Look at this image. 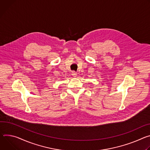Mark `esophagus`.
Here are the masks:
<instances>
[{
	"label": "esophagus",
	"instance_id": "esophagus-1",
	"mask_svg": "<svg viewBox=\"0 0 150 150\" xmlns=\"http://www.w3.org/2000/svg\"><path fill=\"white\" fill-rule=\"evenodd\" d=\"M71 74H72V76H73V77H76L77 76V73L76 72H75V71H73L72 72V73H71Z\"/></svg>",
	"mask_w": 150,
	"mask_h": 150
}]
</instances>
